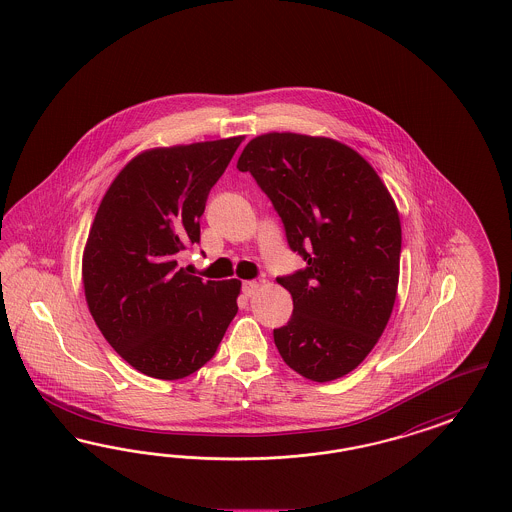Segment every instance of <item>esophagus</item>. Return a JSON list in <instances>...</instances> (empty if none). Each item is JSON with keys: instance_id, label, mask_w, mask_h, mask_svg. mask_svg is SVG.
Wrapping results in <instances>:
<instances>
[{"instance_id": "34e87169", "label": "esophagus", "mask_w": 512, "mask_h": 512, "mask_svg": "<svg viewBox=\"0 0 512 512\" xmlns=\"http://www.w3.org/2000/svg\"><path fill=\"white\" fill-rule=\"evenodd\" d=\"M258 288H260V284L256 283V281H245V283H243V294H245L247 298H252V296L258 292Z\"/></svg>"}]
</instances>
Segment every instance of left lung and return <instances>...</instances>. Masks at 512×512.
Returning a JSON list of instances; mask_svg holds the SVG:
<instances>
[{
    "label": "left lung",
    "instance_id": "1",
    "mask_svg": "<svg viewBox=\"0 0 512 512\" xmlns=\"http://www.w3.org/2000/svg\"><path fill=\"white\" fill-rule=\"evenodd\" d=\"M237 169L271 199L288 247L307 264L277 277L294 302L290 321L273 330L281 357L311 381L349 374L397 298L402 231L391 193L364 157L322 136H256Z\"/></svg>",
    "mask_w": 512,
    "mask_h": 512
}]
</instances>
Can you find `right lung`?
Returning a JSON list of instances; mask_svg holds the SVG:
<instances>
[{
  "mask_svg": "<svg viewBox=\"0 0 512 512\" xmlns=\"http://www.w3.org/2000/svg\"><path fill=\"white\" fill-rule=\"evenodd\" d=\"M245 136L136 155L106 191L83 252V288L102 336L134 370L182 379L207 364L237 315L241 281L182 267L199 218Z\"/></svg>",
  "mask_w": 512,
  "mask_h": 512,
  "instance_id": "right-lung-1",
  "label": "right lung"
}]
</instances>
